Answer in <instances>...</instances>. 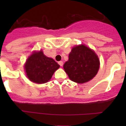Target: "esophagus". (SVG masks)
I'll return each instance as SVG.
<instances>
[{
    "label": "esophagus",
    "mask_w": 126,
    "mask_h": 126,
    "mask_svg": "<svg viewBox=\"0 0 126 126\" xmlns=\"http://www.w3.org/2000/svg\"><path fill=\"white\" fill-rule=\"evenodd\" d=\"M58 64H59V65L60 66H62L63 64V62H62V61H60V62H58Z\"/></svg>",
    "instance_id": "1"
}]
</instances>
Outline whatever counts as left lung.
Returning a JSON list of instances; mask_svg holds the SVG:
<instances>
[{"label": "left lung", "instance_id": "1", "mask_svg": "<svg viewBox=\"0 0 126 126\" xmlns=\"http://www.w3.org/2000/svg\"><path fill=\"white\" fill-rule=\"evenodd\" d=\"M63 68L71 80L83 83L97 74L99 60L93 50L82 44L72 48L69 60L65 62Z\"/></svg>", "mask_w": 126, "mask_h": 126}]
</instances>
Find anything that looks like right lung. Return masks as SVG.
<instances>
[{
    "label": "right lung",
    "instance_id": "add662e5",
    "mask_svg": "<svg viewBox=\"0 0 126 126\" xmlns=\"http://www.w3.org/2000/svg\"><path fill=\"white\" fill-rule=\"evenodd\" d=\"M59 67L54 59L44 55L41 50L32 54L25 64L27 77L36 83H46Z\"/></svg>",
    "mask_w": 126,
    "mask_h": 126
}]
</instances>
